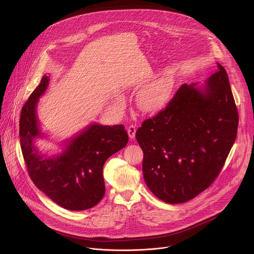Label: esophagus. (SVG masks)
I'll list each match as a JSON object with an SVG mask.
<instances>
[{
  "mask_svg": "<svg viewBox=\"0 0 254 254\" xmlns=\"http://www.w3.org/2000/svg\"><path fill=\"white\" fill-rule=\"evenodd\" d=\"M135 131H136V127L134 125H130L128 127H127V133H128V136L130 138H134L135 136Z\"/></svg>",
  "mask_w": 254,
  "mask_h": 254,
  "instance_id": "esophagus-1",
  "label": "esophagus"
}]
</instances>
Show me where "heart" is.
<instances>
[{"instance_id": "obj_1", "label": "heart", "mask_w": 254, "mask_h": 254, "mask_svg": "<svg viewBox=\"0 0 254 254\" xmlns=\"http://www.w3.org/2000/svg\"><path fill=\"white\" fill-rule=\"evenodd\" d=\"M172 84L169 80H160L144 90L139 96V105L143 111L154 112L163 107L171 93Z\"/></svg>"}]
</instances>
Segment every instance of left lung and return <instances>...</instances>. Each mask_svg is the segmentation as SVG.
I'll list each match as a JSON object with an SVG mask.
<instances>
[{"label": "left lung", "mask_w": 254, "mask_h": 254, "mask_svg": "<svg viewBox=\"0 0 254 254\" xmlns=\"http://www.w3.org/2000/svg\"><path fill=\"white\" fill-rule=\"evenodd\" d=\"M217 65L203 89L182 84L135 132L146 184L169 204L184 203L209 188L235 141L237 107L226 71Z\"/></svg>", "instance_id": "left-lung-1"}]
</instances>
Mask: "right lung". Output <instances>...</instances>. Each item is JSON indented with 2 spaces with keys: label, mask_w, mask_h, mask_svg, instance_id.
<instances>
[{
  "label": "right lung",
  "mask_w": 254,
  "mask_h": 254,
  "mask_svg": "<svg viewBox=\"0 0 254 254\" xmlns=\"http://www.w3.org/2000/svg\"><path fill=\"white\" fill-rule=\"evenodd\" d=\"M48 82L49 78L43 76L22 107L19 132L27 171L36 187L59 206L73 211L90 209L105 193V161L127 146L128 135L123 125H92L71 139L60 156L39 154L33 143L41 135L36 105Z\"/></svg>",
  "instance_id": "1"
}]
</instances>
